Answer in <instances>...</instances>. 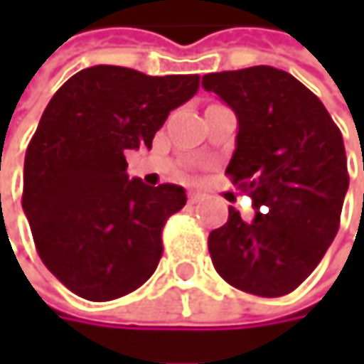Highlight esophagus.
<instances>
[{
    "label": "esophagus",
    "mask_w": 364,
    "mask_h": 364,
    "mask_svg": "<svg viewBox=\"0 0 364 364\" xmlns=\"http://www.w3.org/2000/svg\"><path fill=\"white\" fill-rule=\"evenodd\" d=\"M188 200H190V203H192V204L200 203V200H204V194H203V192H198V190H190Z\"/></svg>",
    "instance_id": "34e87169"
}]
</instances>
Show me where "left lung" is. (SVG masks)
<instances>
[{"instance_id":"left-lung-1","label":"left lung","mask_w":364,"mask_h":364,"mask_svg":"<svg viewBox=\"0 0 364 364\" xmlns=\"http://www.w3.org/2000/svg\"><path fill=\"white\" fill-rule=\"evenodd\" d=\"M203 87L237 115L227 174L255 208L245 223L229 206V220L208 235L213 265L247 294L286 296L314 272L341 227L343 133L314 92L273 66L210 73Z\"/></svg>"}]
</instances>
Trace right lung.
I'll return each instance as SVG.
<instances>
[{"mask_svg":"<svg viewBox=\"0 0 364 364\" xmlns=\"http://www.w3.org/2000/svg\"><path fill=\"white\" fill-rule=\"evenodd\" d=\"M198 82V75L149 77L99 64L50 99L26 149L21 206L38 255L73 294L115 300L156 272L161 229L186 204V192L129 180L125 154L149 149Z\"/></svg>","mask_w":364,"mask_h":364,"instance_id":"right-lung-1","label":"right lung"}]
</instances>
